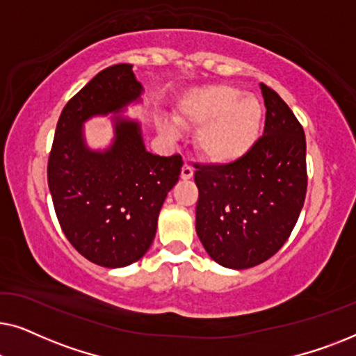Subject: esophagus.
Listing matches in <instances>:
<instances>
[{
	"label": "esophagus",
	"instance_id": "esophagus-1",
	"mask_svg": "<svg viewBox=\"0 0 356 356\" xmlns=\"http://www.w3.org/2000/svg\"><path fill=\"white\" fill-rule=\"evenodd\" d=\"M193 175H194V170H193L191 165L184 163L183 168H181V178L183 179H191Z\"/></svg>",
	"mask_w": 356,
	"mask_h": 356
}]
</instances>
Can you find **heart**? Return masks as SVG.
<instances>
[{
    "instance_id": "obj_1",
    "label": "heart",
    "mask_w": 356,
    "mask_h": 356,
    "mask_svg": "<svg viewBox=\"0 0 356 356\" xmlns=\"http://www.w3.org/2000/svg\"><path fill=\"white\" fill-rule=\"evenodd\" d=\"M264 110L254 95H240L230 86H211L191 90L179 100L175 120L201 129L196 147L212 163H233L250 152L259 138ZM165 138H177L173 124L160 123Z\"/></svg>"
}]
</instances>
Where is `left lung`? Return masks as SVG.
Here are the masks:
<instances>
[{
  "label": "left lung",
  "mask_w": 356,
  "mask_h": 356,
  "mask_svg": "<svg viewBox=\"0 0 356 356\" xmlns=\"http://www.w3.org/2000/svg\"><path fill=\"white\" fill-rule=\"evenodd\" d=\"M264 133L245 157L196 165V232L209 256L228 269H248L289 240L306 197V139L290 106L261 84Z\"/></svg>",
  "instance_id": "obj_1"
}]
</instances>
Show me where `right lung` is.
Returning <instances> with one entry per match:
<instances>
[{
    "instance_id": "obj_1",
    "label": "right lung",
    "mask_w": 356,
    "mask_h": 356,
    "mask_svg": "<svg viewBox=\"0 0 356 356\" xmlns=\"http://www.w3.org/2000/svg\"><path fill=\"white\" fill-rule=\"evenodd\" d=\"M143 86L133 65L100 71L67 102L48 157V188L61 230L86 259L124 267L152 245L157 218L181 173V155L145 150L139 123L115 120V140L104 152L84 143L82 124L138 100Z\"/></svg>"
}]
</instances>
